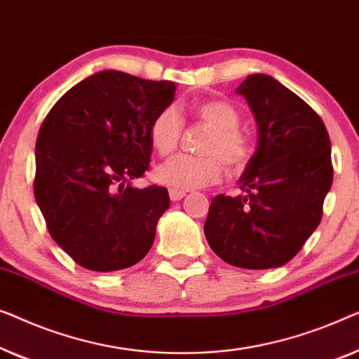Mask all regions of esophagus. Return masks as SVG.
Listing matches in <instances>:
<instances>
[{
  "instance_id": "obj_1",
  "label": "esophagus",
  "mask_w": 359,
  "mask_h": 359,
  "mask_svg": "<svg viewBox=\"0 0 359 359\" xmlns=\"http://www.w3.org/2000/svg\"><path fill=\"white\" fill-rule=\"evenodd\" d=\"M169 196L172 201H179L185 196V191H179V190H169Z\"/></svg>"
}]
</instances>
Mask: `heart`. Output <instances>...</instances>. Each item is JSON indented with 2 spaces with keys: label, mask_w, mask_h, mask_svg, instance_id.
<instances>
[{
  "label": "heart",
  "mask_w": 359,
  "mask_h": 359,
  "mask_svg": "<svg viewBox=\"0 0 359 359\" xmlns=\"http://www.w3.org/2000/svg\"><path fill=\"white\" fill-rule=\"evenodd\" d=\"M194 112L211 128L206 138L203 156L179 154L156 169V180L172 190L185 191L213 185L221 179L223 164L241 169L250 156V143L239 128L241 114L228 100L213 99L196 104ZM184 118L174 105L159 110L149 125V141L161 156L177 149Z\"/></svg>",
  "instance_id": "obj_1"
}]
</instances>
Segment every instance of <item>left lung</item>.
I'll return each mask as SVG.
<instances>
[{
    "mask_svg": "<svg viewBox=\"0 0 359 359\" xmlns=\"http://www.w3.org/2000/svg\"><path fill=\"white\" fill-rule=\"evenodd\" d=\"M254 114L257 149L239 179L242 195H216L206 241L226 264L276 269L302 249L322 219L333 168L322 118L269 74H249L236 90Z\"/></svg>",
    "mask_w": 359,
    "mask_h": 359,
    "instance_id": "8db88e82",
    "label": "left lung"
}]
</instances>
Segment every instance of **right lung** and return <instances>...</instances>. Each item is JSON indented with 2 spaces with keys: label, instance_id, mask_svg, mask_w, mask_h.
Here are the masks:
<instances>
[{
  "label": "right lung",
  "instance_id": "obj_1",
  "mask_svg": "<svg viewBox=\"0 0 359 359\" xmlns=\"http://www.w3.org/2000/svg\"><path fill=\"white\" fill-rule=\"evenodd\" d=\"M174 95L170 81L105 69L73 86L45 117L35 201L53 241L84 269H128L153 245L169 194L130 182L149 169V125Z\"/></svg>",
  "mask_w": 359,
  "mask_h": 359
}]
</instances>
